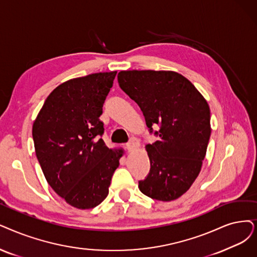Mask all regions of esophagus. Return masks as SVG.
<instances>
[{
	"label": "esophagus",
	"mask_w": 257,
	"mask_h": 257,
	"mask_svg": "<svg viewBox=\"0 0 257 257\" xmlns=\"http://www.w3.org/2000/svg\"><path fill=\"white\" fill-rule=\"evenodd\" d=\"M139 146L140 143L137 138H131L130 142L126 143V149L128 152H132V151H135L137 148H139Z\"/></svg>",
	"instance_id": "1"
}]
</instances>
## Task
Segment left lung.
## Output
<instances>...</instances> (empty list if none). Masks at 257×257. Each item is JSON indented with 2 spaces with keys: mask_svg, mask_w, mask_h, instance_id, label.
Returning <instances> with one entry per match:
<instances>
[{
  "mask_svg": "<svg viewBox=\"0 0 257 257\" xmlns=\"http://www.w3.org/2000/svg\"><path fill=\"white\" fill-rule=\"evenodd\" d=\"M118 83L158 137L147 146L151 169L139 190L156 200L177 199L197 178L206 156L211 136L208 102L175 71L122 70ZM156 125L160 131L154 132Z\"/></svg>",
  "mask_w": 257,
  "mask_h": 257,
  "instance_id": "left-lung-1",
  "label": "left lung"
}]
</instances>
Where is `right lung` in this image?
<instances>
[{"label": "right lung", "instance_id": "obj_1", "mask_svg": "<svg viewBox=\"0 0 257 257\" xmlns=\"http://www.w3.org/2000/svg\"><path fill=\"white\" fill-rule=\"evenodd\" d=\"M116 74H91L60 84L34 122L36 155L44 176L77 209H93L106 198L123 154L105 146L99 118Z\"/></svg>", "mask_w": 257, "mask_h": 257}]
</instances>
